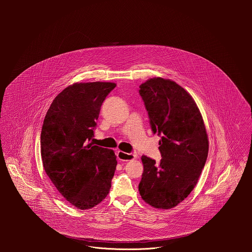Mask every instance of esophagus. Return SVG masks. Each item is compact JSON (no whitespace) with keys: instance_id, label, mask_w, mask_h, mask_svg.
I'll return each mask as SVG.
<instances>
[{"instance_id":"34e87169","label":"esophagus","mask_w":252,"mask_h":252,"mask_svg":"<svg viewBox=\"0 0 252 252\" xmlns=\"http://www.w3.org/2000/svg\"><path fill=\"white\" fill-rule=\"evenodd\" d=\"M116 155H117V158H118V160H120V161H130V160H133V159H135L136 158V156L137 155H135V154H133V153H126V152H123V151H117V153H116Z\"/></svg>"}]
</instances>
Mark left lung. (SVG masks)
Masks as SVG:
<instances>
[{
    "label": "left lung",
    "mask_w": 252,
    "mask_h": 252,
    "mask_svg": "<svg viewBox=\"0 0 252 252\" xmlns=\"http://www.w3.org/2000/svg\"><path fill=\"white\" fill-rule=\"evenodd\" d=\"M152 132L161 136L159 163L142 156L144 173L139 184L142 199L156 209L181 203L196 186L207 161L206 126L192 96L177 82L162 77L140 85Z\"/></svg>",
    "instance_id": "8db88e82"
}]
</instances>
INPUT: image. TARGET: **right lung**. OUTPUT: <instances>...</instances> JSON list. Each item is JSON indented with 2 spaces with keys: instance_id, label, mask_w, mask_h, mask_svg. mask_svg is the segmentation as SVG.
Wrapping results in <instances>:
<instances>
[{
  "instance_id": "add662e5",
  "label": "right lung",
  "mask_w": 252,
  "mask_h": 252,
  "mask_svg": "<svg viewBox=\"0 0 252 252\" xmlns=\"http://www.w3.org/2000/svg\"><path fill=\"white\" fill-rule=\"evenodd\" d=\"M113 82H75L48 108L40 134L44 171L58 192L79 210L100 204L111 187L117 161L112 149L89 143Z\"/></svg>"
}]
</instances>
